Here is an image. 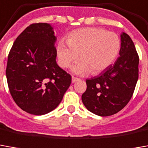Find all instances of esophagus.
<instances>
[{"instance_id":"obj_1","label":"esophagus","mask_w":148,"mask_h":148,"mask_svg":"<svg viewBox=\"0 0 148 148\" xmlns=\"http://www.w3.org/2000/svg\"><path fill=\"white\" fill-rule=\"evenodd\" d=\"M79 80H80V78H78V77H74V76L72 77V82H73V83H74V82H76L77 81H79Z\"/></svg>"}]
</instances>
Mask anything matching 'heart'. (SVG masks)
Here are the masks:
<instances>
[{
  "mask_svg": "<svg viewBox=\"0 0 148 148\" xmlns=\"http://www.w3.org/2000/svg\"><path fill=\"white\" fill-rule=\"evenodd\" d=\"M67 45L60 42L57 47L58 59L61 66L74 67L77 74H100L117 58L121 49L120 38L115 33L103 28H82L71 32L66 38Z\"/></svg>",
  "mask_w": 148,
  "mask_h": 148,
  "instance_id": "b5f03b06",
  "label": "heart"
}]
</instances>
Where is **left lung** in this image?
<instances>
[{"mask_svg": "<svg viewBox=\"0 0 148 148\" xmlns=\"http://www.w3.org/2000/svg\"><path fill=\"white\" fill-rule=\"evenodd\" d=\"M139 55L127 34L121 35L119 57L99 76L86 79L82 100L86 109L99 116L120 111L132 99L139 77Z\"/></svg>", "mask_w": 148, "mask_h": 148, "instance_id": "1", "label": "left lung"}]
</instances>
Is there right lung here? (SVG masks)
Returning a JSON list of instances; mask_svg holds the SVG:
<instances>
[{"label": "right lung", "instance_id": "add662e5", "mask_svg": "<svg viewBox=\"0 0 148 148\" xmlns=\"http://www.w3.org/2000/svg\"><path fill=\"white\" fill-rule=\"evenodd\" d=\"M55 41L49 24H31L9 53L6 77L10 95L21 109L32 114L54 110L71 86V75L56 62Z\"/></svg>", "mask_w": 148, "mask_h": 148}]
</instances>
